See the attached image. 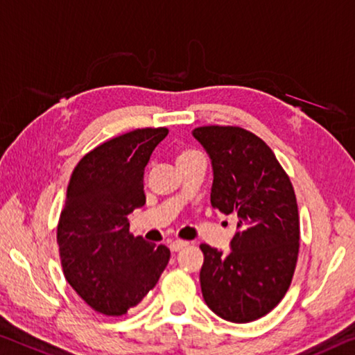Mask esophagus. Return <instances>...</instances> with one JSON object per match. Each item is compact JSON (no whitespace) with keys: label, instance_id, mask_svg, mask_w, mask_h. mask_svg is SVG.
<instances>
[{"label":"esophagus","instance_id":"obj_1","mask_svg":"<svg viewBox=\"0 0 355 355\" xmlns=\"http://www.w3.org/2000/svg\"><path fill=\"white\" fill-rule=\"evenodd\" d=\"M184 246H188V241H183V240H175V241H171V245H168V248H171V251L177 252L182 248H184Z\"/></svg>","mask_w":355,"mask_h":355}]
</instances>
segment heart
<instances>
[{
	"mask_svg": "<svg viewBox=\"0 0 355 355\" xmlns=\"http://www.w3.org/2000/svg\"><path fill=\"white\" fill-rule=\"evenodd\" d=\"M199 156H202V153L196 148H180L178 153H177V162H178V164H183V162H188V161L194 159V157H199Z\"/></svg>",
	"mask_w": 355,
	"mask_h": 355,
	"instance_id": "obj_1",
	"label": "heart"
}]
</instances>
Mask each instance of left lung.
I'll return each instance as SVG.
<instances>
[{
	"mask_svg": "<svg viewBox=\"0 0 355 355\" xmlns=\"http://www.w3.org/2000/svg\"><path fill=\"white\" fill-rule=\"evenodd\" d=\"M193 136L210 156V202L235 215L230 251L202 243L200 288L213 313L245 324L266 316L288 292L299 256L294 188L268 145L239 126H202Z\"/></svg>",
	"mask_w": 355,
	"mask_h": 355,
	"instance_id": "left-lung-1",
	"label": "left lung"
}]
</instances>
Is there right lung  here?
Here are the masks:
<instances>
[{
	"label": "right lung",
	"mask_w": 355,
	"mask_h": 355,
	"mask_svg": "<svg viewBox=\"0 0 355 355\" xmlns=\"http://www.w3.org/2000/svg\"><path fill=\"white\" fill-rule=\"evenodd\" d=\"M168 134L145 128L107 140L72 172L56 241L67 283L87 305L121 316L155 288L171 251L129 232L128 215L145 205L144 172Z\"/></svg>",
	"instance_id": "obj_1"
}]
</instances>
